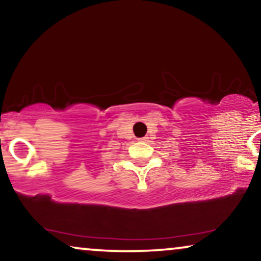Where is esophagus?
Listing matches in <instances>:
<instances>
[{
    "instance_id": "34e87169",
    "label": "esophagus",
    "mask_w": 261,
    "mask_h": 261,
    "mask_svg": "<svg viewBox=\"0 0 261 261\" xmlns=\"http://www.w3.org/2000/svg\"><path fill=\"white\" fill-rule=\"evenodd\" d=\"M147 140H148L147 137H143V138H140V140H138V141H141V142H145Z\"/></svg>"
}]
</instances>
